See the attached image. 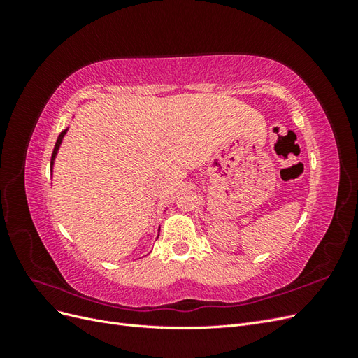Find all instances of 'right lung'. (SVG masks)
<instances>
[{
  "mask_svg": "<svg viewBox=\"0 0 358 358\" xmlns=\"http://www.w3.org/2000/svg\"><path fill=\"white\" fill-rule=\"evenodd\" d=\"M66 133H67V129H64V131L59 134V137H58V140H57L55 148H53L52 158H50V167H53V159H55V157H57V152H58V149H59V145H61V142H62V137H64V134H66Z\"/></svg>",
  "mask_w": 358,
  "mask_h": 358,
  "instance_id": "add662e5",
  "label": "right lung"
}]
</instances>
